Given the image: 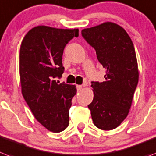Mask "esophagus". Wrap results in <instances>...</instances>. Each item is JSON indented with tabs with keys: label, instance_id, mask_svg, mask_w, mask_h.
Wrapping results in <instances>:
<instances>
[{
	"label": "esophagus",
	"instance_id": "obj_1",
	"mask_svg": "<svg viewBox=\"0 0 156 156\" xmlns=\"http://www.w3.org/2000/svg\"><path fill=\"white\" fill-rule=\"evenodd\" d=\"M76 87H77V91H80V90L82 89L83 86H82V85H77Z\"/></svg>",
	"mask_w": 156,
	"mask_h": 156
}]
</instances>
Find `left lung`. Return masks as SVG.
<instances>
[{
  "instance_id": "8db88e82",
  "label": "left lung",
  "mask_w": 156,
  "mask_h": 156,
  "mask_svg": "<svg viewBox=\"0 0 156 156\" xmlns=\"http://www.w3.org/2000/svg\"><path fill=\"white\" fill-rule=\"evenodd\" d=\"M95 48L99 62L106 69L105 81L92 82L94 97L88 105L96 127L109 131L125 119L139 81L136 51L132 40L119 24L104 22L81 31Z\"/></svg>"
}]
</instances>
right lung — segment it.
I'll use <instances>...</instances> for the list:
<instances>
[{"mask_svg":"<svg viewBox=\"0 0 156 156\" xmlns=\"http://www.w3.org/2000/svg\"><path fill=\"white\" fill-rule=\"evenodd\" d=\"M79 29L39 25L24 36L20 48L21 92L37 121L48 131L60 132L69 123V108L75 85L56 82L64 71V47Z\"/></svg>","mask_w":156,"mask_h":156,"instance_id":"1","label":"right lung"}]
</instances>
